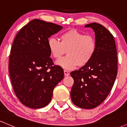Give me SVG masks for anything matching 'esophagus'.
Masks as SVG:
<instances>
[{"instance_id": "obj_1", "label": "esophagus", "mask_w": 127, "mask_h": 127, "mask_svg": "<svg viewBox=\"0 0 127 127\" xmlns=\"http://www.w3.org/2000/svg\"><path fill=\"white\" fill-rule=\"evenodd\" d=\"M64 75L66 76H67L70 75V73H68L67 70H64Z\"/></svg>"}]
</instances>
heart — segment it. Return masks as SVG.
Wrapping results in <instances>:
<instances>
[{"mask_svg":"<svg viewBox=\"0 0 127 127\" xmlns=\"http://www.w3.org/2000/svg\"><path fill=\"white\" fill-rule=\"evenodd\" d=\"M60 41L54 37L48 40V46L54 58L59 60L67 51V56L57 62L62 67L67 70L84 66L94 56L96 42L93 36L85 35L75 29L64 32L60 35Z\"/></svg>","mask_w":127,"mask_h":127,"instance_id":"1","label":"heart"}]
</instances>
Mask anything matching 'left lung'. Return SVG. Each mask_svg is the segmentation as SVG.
I'll return each mask as SVG.
<instances>
[{
  "mask_svg": "<svg viewBox=\"0 0 127 127\" xmlns=\"http://www.w3.org/2000/svg\"><path fill=\"white\" fill-rule=\"evenodd\" d=\"M95 33L96 50L88 64L70 73L74 84L71 100L82 109L95 108L105 100L116 79L118 59L114 37L106 27L97 23L87 24Z\"/></svg>",
  "mask_w": 127,
  "mask_h": 127,
  "instance_id": "left-lung-1",
  "label": "left lung"
}]
</instances>
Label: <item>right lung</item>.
<instances>
[{
  "label": "right lung",
  "instance_id": "obj_1",
  "mask_svg": "<svg viewBox=\"0 0 127 127\" xmlns=\"http://www.w3.org/2000/svg\"><path fill=\"white\" fill-rule=\"evenodd\" d=\"M63 27L34 19L16 35L11 49L9 72L17 98L27 107L39 109L51 100L63 69L54 65L48 40Z\"/></svg>",
  "mask_w": 127,
  "mask_h": 127
}]
</instances>
